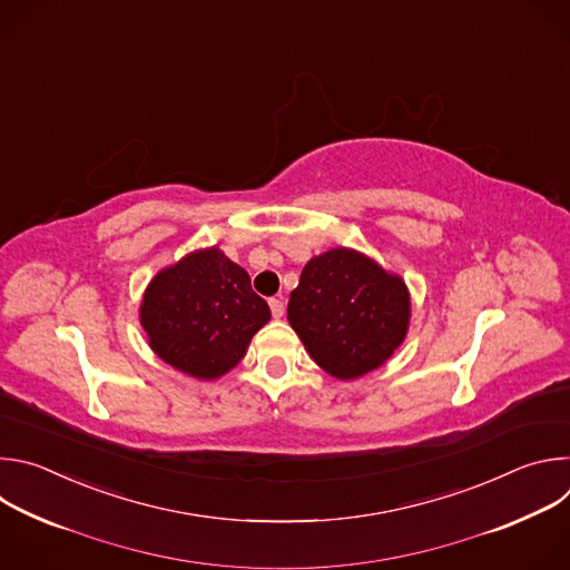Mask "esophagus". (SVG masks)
I'll return each instance as SVG.
<instances>
[{
	"label": "esophagus",
	"mask_w": 570,
	"mask_h": 570,
	"mask_svg": "<svg viewBox=\"0 0 570 570\" xmlns=\"http://www.w3.org/2000/svg\"><path fill=\"white\" fill-rule=\"evenodd\" d=\"M268 304H271L273 317H275V320H279V317L284 315V302H282V299H277V297H271V299H268Z\"/></svg>",
	"instance_id": "1"
}]
</instances>
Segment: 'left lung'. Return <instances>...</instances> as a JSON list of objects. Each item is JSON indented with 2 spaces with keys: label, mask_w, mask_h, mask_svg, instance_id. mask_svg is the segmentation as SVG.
<instances>
[{
  "label": "left lung",
  "mask_w": 570,
  "mask_h": 570,
  "mask_svg": "<svg viewBox=\"0 0 570 570\" xmlns=\"http://www.w3.org/2000/svg\"><path fill=\"white\" fill-rule=\"evenodd\" d=\"M288 324L308 356L338 381L381 367L411 327V291L354 248L313 257L288 299Z\"/></svg>",
  "instance_id": "1"
}]
</instances>
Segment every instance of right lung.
Masks as SVG:
<instances>
[{"instance_id":"add662e5","label":"right lung","mask_w":570,"mask_h":570,"mask_svg":"<svg viewBox=\"0 0 570 570\" xmlns=\"http://www.w3.org/2000/svg\"><path fill=\"white\" fill-rule=\"evenodd\" d=\"M271 308L250 275L218 246L187 253L146 286L139 324L148 347L174 370L216 381L246 356Z\"/></svg>"}]
</instances>
